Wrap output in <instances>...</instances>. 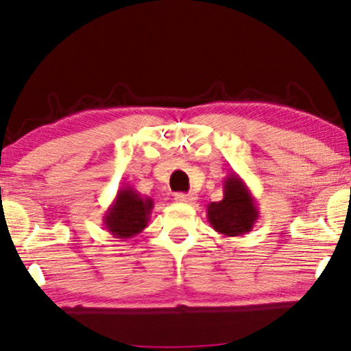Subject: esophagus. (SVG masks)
Wrapping results in <instances>:
<instances>
[{
  "mask_svg": "<svg viewBox=\"0 0 351 351\" xmlns=\"http://www.w3.org/2000/svg\"><path fill=\"white\" fill-rule=\"evenodd\" d=\"M176 201L177 203H184V204H193L196 201V195L195 193H176Z\"/></svg>",
  "mask_w": 351,
  "mask_h": 351,
  "instance_id": "1",
  "label": "esophagus"
}]
</instances>
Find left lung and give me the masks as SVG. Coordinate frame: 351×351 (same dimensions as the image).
Instances as JSON below:
<instances>
[{
    "instance_id": "left-lung-1",
    "label": "left lung",
    "mask_w": 351,
    "mask_h": 351,
    "mask_svg": "<svg viewBox=\"0 0 351 351\" xmlns=\"http://www.w3.org/2000/svg\"><path fill=\"white\" fill-rule=\"evenodd\" d=\"M256 199L237 172L225 177L223 199L208 204V220L215 232L223 237H243L258 220Z\"/></svg>"
}]
</instances>
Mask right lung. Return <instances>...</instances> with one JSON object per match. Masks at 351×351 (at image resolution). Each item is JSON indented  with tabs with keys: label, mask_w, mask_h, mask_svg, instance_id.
<instances>
[{
	"label": "right lung",
	"mask_w": 351,
	"mask_h": 351,
	"mask_svg": "<svg viewBox=\"0 0 351 351\" xmlns=\"http://www.w3.org/2000/svg\"><path fill=\"white\" fill-rule=\"evenodd\" d=\"M152 209V198L142 196L132 186L124 185L118 190L113 203L104 215V227L114 238L129 239L147 227Z\"/></svg>",
	"instance_id": "add662e5"
}]
</instances>
